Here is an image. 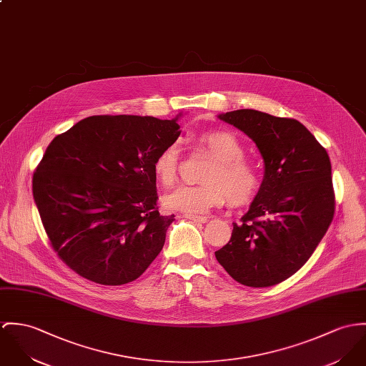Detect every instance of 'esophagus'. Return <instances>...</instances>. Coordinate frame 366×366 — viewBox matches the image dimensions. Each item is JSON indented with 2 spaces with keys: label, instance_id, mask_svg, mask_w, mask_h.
Here are the masks:
<instances>
[{
  "label": "esophagus",
  "instance_id": "34e87169",
  "mask_svg": "<svg viewBox=\"0 0 366 366\" xmlns=\"http://www.w3.org/2000/svg\"><path fill=\"white\" fill-rule=\"evenodd\" d=\"M184 218L194 221V222H207L208 218L207 217H201V215H192V214H184Z\"/></svg>",
  "mask_w": 366,
  "mask_h": 366
}]
</instances>
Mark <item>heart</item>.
Segmentation results:
<instances>
[{
  "label": "heart",
  "mask_w": 366,
  "mask_h": 366,
  "mask_svg": "<svg viewBox=\"0 0 366 366\" xmlns=\"http://www.w3.org/2000/svg\"><path fill=\"white\" fill-rule=\"evenodd\" d=\"M199 149L215 161L201 176L204 183L182 184L162 199L169 209L186 214H204L222 205L227 199L240 205L254 197L260 177L257 169L243 158L244 149L234 134L228 130H209L199 134ZM179 147L167 144L152 162V172L164 187H172L177 180Z\"/></svg>",
  "instance_id": "b5f03b06"
}]
</instances>
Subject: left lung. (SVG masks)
<instances>
[{"mask_svg": "<svg viewBox=\"0 0 366 366\" xmlns=\"http://www.w3.org/2000/svg\"><path fill=\"white\" fill-rule=\"evenodd\" d=\"M218 117L256 142L264 177L215 257L246 287L280 284L309 260L332 224L335 199L329 154L295 119L253 109Z\"/></svg>", "mask_w": 366, "mask_h": 366, "instance_id": "8db88e82", "label": "left lung"}]
</instances>
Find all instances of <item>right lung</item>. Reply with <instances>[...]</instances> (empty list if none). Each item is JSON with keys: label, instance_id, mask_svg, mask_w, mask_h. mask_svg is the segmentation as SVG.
<instances>
[{"label": "right lung", "instance_id": "1", "mask_svg": "<svg viewBox=\"0 0 366 366\" xmlns=\"http://www.w3.org/2000/svg\"><path fill=\"white\" fill-rule=\"evenodd\" d=\"M151 116H91L47 147L34 199L53 249L102 285L137 280L161 253L174 215H161L152 162L180 126Z\"/></svg>", "mask_w": 366, "mask_h": 366}]
</instances>
